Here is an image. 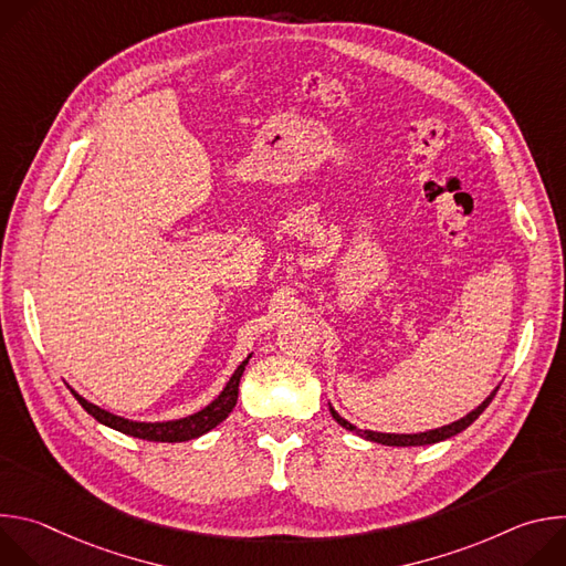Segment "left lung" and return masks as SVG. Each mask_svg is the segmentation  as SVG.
<instances>
[{
    "label": "left lung",
    "mask_w": 566,
    "mask_h": 566,
    "mask_svg": "<svg viewBox=\"0 0 566 566\" xmlns=\"http://www.w3.org/2000/svg\"><path fill=\"white\" fill-rule=\"evenodd\" d=\"M495 394H497V389H495L486 400H483L476 410H472V412L465 415L463 419H459V421H454V423H450V426L430 430V432H419V434H382V432H371V430H358L356 426H352L349 421H345L334 408H329V410H332V417H334L345 430L356 432L358 437H363V439H367V441H376V443H382V446H398V448H406V446H430V443L446 441V439H450V437L463 432L468 426H472V423L479 419V415L491 406V400L495 398Z\"/></svg>",
    "instance_id": "obj_1"
}]
</instances>
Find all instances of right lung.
<instances>
[{"instance_id": "obj_1", "label": "right lung", "mask_w": 566, "mask_h": 566, "mask_svg": "<svg viewBox=\"0 0 566 566\" xmlns=\"http://www.w3.org/2000/svg\"><path fill=\"white\" fill-rule=\"evenodd\" d=\"M251 358V356H249ZM249 358L241 363L234 374L230 376L228 385L223 387V391L210 402L208 408H203L201 412L192 415V417H186V419H179V421H166V423H138V421H129V419H120L116 415H109L105 410H101L98 406H94V402L85 400L80 394H75L73 389V396L77 398L80 406H83L98 423L107 426V428H114L123 434H129V437H136V439H145V441H166V443H179V441H190V439H197L206 432H210L214 426H219L234 408L237 402V394H239V380H241V374H244L247 365H249Z\"/></svg>"}]
</instances>
